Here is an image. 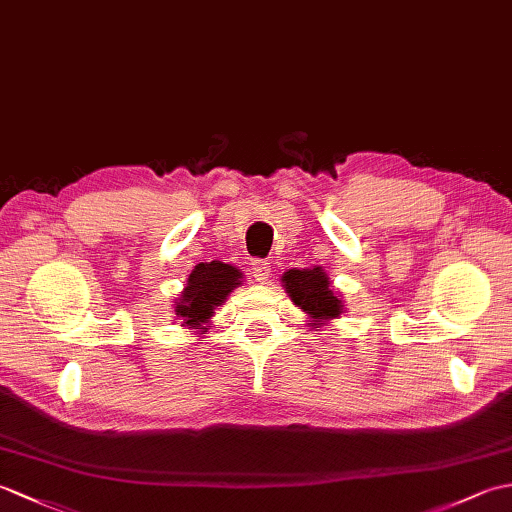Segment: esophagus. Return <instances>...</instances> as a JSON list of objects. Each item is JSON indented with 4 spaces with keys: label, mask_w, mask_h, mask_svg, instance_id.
<instances>
[{
    "label": "esophagus",
    "mask_w": 512,
    "mask_h": 512,
    "mask_svg": "<svg viewBox=\"0 0 512 512\" xmlns=\"http://www.w3.org/2000/svg\"><path fill=\"white\" fill-rule=\"evenodd\" d=\"M250 270H253V277L257 281H268L270 273H273V268H270L268 259H253V264H250Z\"/></svg>",
    "instance_id": "obj_1"
}]
</instances>
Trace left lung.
Segmentation results:
<instances>
[{
  "label": "left lung",
  "instance_id": "8db88e82",
  "mask_svg": "<svg viewBox=\"0 0 512 512\" xmlns=\"http://www.w3.org/2000/svg\"><path fill=\"white\" fill-rule=\"evenodd\" d=\"M284 284L290 299L312 319H334L341 314V301L332 295L328 277L321 268L288 270Z\"/></svg>",
  "mask_w": 512,
  "mask_h": 512
}]
</instances>
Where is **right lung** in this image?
Listing matches in <instances>:
<instances>
[{"label": "right lung", "instance_id": "add662e5", "mask_svg": "<svg viewBox=\"0 0 512 512\" xmlns=\"http://www.w3.org/2000/svg\"><path fill=\"white\" fill-rule=\"evenodd\" d=\"M239 277L242 273L237 268L222 262L198 264L189 275V284L182 292L176 312L187 325L204 323L213 310L231 295L233 288L239 286Z\"/></svg>", "mask_w": 512, "mask_h": 512}]
</instances>
